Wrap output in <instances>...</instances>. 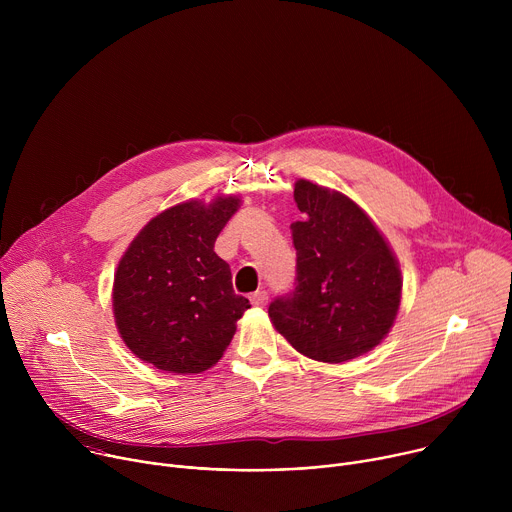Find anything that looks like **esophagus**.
Returning a JSON list of instances; mask_svg holds the SVG:
<instances>
[{"label": "esophagus", "mask_w": 512, "mask_h": 512, "mask_svg": "<svg viewBox=\"0 0 512 512\" xmlns=\"http://www.w3.org/2000/svg\"><path fill=\"white\" fill-rule=\"evenodd\" d=\"M251 304L257 308H263L267 304V291L265 289H257L255 294L251 296Z\"/></svg>", "instance_id": "1"}]
</instances>
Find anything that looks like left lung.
Segmentation results:
<instances>
[{
    "instance_id": "obj_1",
    "label": "left lung",
    "mask_w": 512,
    "mask_h": 512,
    "mask_svg": "<svg viewBox=\"0 0 512 512\" xmlns=\"http://www.w3.org/2000/svg\"><path fill=\"white\" fill-rule=\"evenodd\" d=\"M294 198L304 214L291 225L296 287L269 304V318L304 356L346 362L393 328L401 269L383 233L348 196L298 180Z\"/></svg>"
}]
</instances>
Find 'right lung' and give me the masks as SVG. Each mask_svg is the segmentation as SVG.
Returning <instances> with one entry per match:
<instances>
[{
	"instance_id": "obj_1",
	"label": "right lung",
	"mask_w": 512,
	"mask_h": 512,
	"mask_svg": "<svg viewBox=\"0 0 512 512\" xmlns=\"http://www.w3.org/2000/svg\"><path fill=\"white\" fill-rule=\"evenodd\" d=\"M241 206L239 196L188 200L145 225L121 257L113 314L127 348L160 371L192 375L221 360L237 320L251 308L214 241Z\"/></svg>"
}]
</instances>
